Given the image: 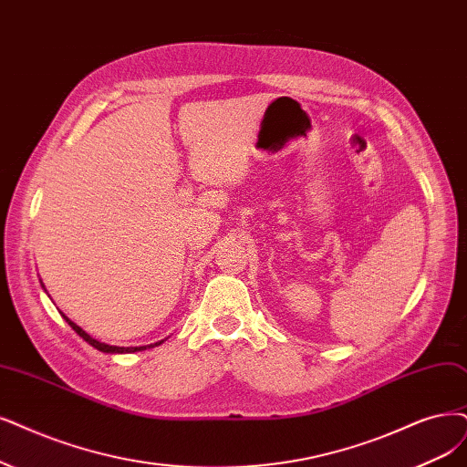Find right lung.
Segmentation results:
<instances>
[{"instance_id":"1","label":"right lung","mask_w":467,"mask_h":467,"mask_svg":"<svg viewBox=\"0 0 467 467\" xmlns=\"http://www.w3.org/2000/svg\"><path fill=\"white\" fill-rule=\"evenodd\" d=\"M42 283V281H40ZM44 286V285H42ZM44 290H46V286H44ZM61 316H63V319L68 323V325H71L73 327V331L78 335V337H82L86 342H88L90 344V347H94L96 350H99V352H106V354H132V352H140V350H146V348H153V347H160V344L165 340H160V342H153V344H146V347H111V344H106V342H99V340H96L94 337H90L88 333H86V331H82L80 329V327L77 325V323H73L71 319H68L63 312H59Z\"/></svg>"}]
</instances>
